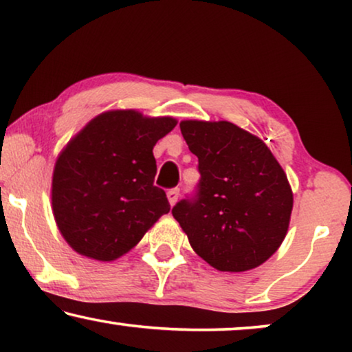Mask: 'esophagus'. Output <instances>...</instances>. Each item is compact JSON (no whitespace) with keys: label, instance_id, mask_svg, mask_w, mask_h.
Segmentation results:
<instances>
[{"label":"esophagus","instance_id":"34e87169","mask_svg":"<svg viewBox=\"0 0 352 352\" xmlns=\"http://www.w3.org/2000/svg\"><path fill=\"white\" fill-rule=\"evenodd\" d=\"M166 197H168V201H170V205L173 206L179 199V189H170L166 192Z\"/></svg>","mask_w":352,"mask_h":352}]
</instances>
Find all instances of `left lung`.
Returning <instances> with one entry per match:
<instances>
[{"label": "left lung", "mask_w": 352, "mask_h": 352, "mask_svg": "<svg viewBox=\"0 0 352 352\" xmlns=\"http://www.w3.org/2000/svg\"><path fill=\"white\" fill-rule=\"evenodd\" d=\"M179 128L200 171L195 195L171 210L190 247L218 271L261 266L290 224L285 171L261 139L237 124L186 120Z\"/></svg>", "instance_id": "left-lung-1"}]
</instances>
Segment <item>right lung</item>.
Returning <instances> with one entry per match:
<instances>
[{
	"instance_id": "1",
	"label": "right lung",
	"mask_w": 352,
	"mask_h": 352,
	"mask_svg": "<svg viewBox=\"0 0 352 352\" xmlns=\"http://www.w3.org/2000/svg\"><path fill=\"white\" fill-rule=\"evenodd\" d=\"M171 117L110 110L91 120L60 152L52 211L62 237L83 256L113 261L170 211L153 186V146L176 126Z\"/></svg>"
}]
</instances>
